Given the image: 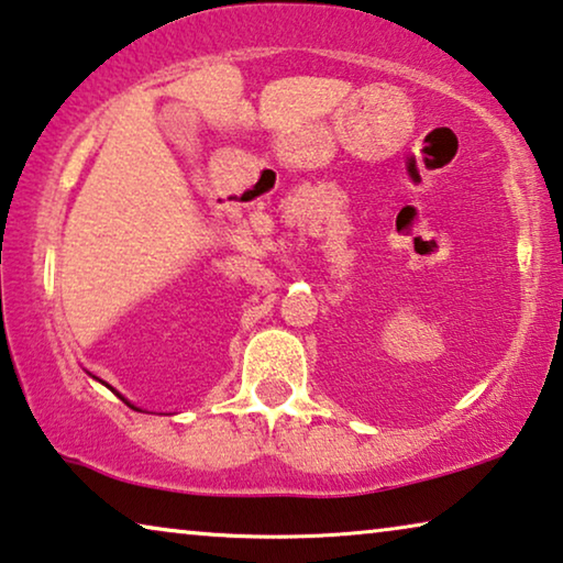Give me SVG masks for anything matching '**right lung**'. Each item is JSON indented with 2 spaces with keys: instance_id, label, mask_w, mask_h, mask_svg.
<instances>
[{
  "instance_id": "add662e5",
  "label": "right lung",
  "mask_w": 563,
  "mask_h": 563,
  "mask_svg": "<svg viewBox=\"0 0 563 563\" xmlns=\"http://www.w3.org/2000/svg\"><path fill=\"white\" fill-rule=\"evenodd\" d=\"M88 376H91V373H88ZM91 378H96V376H91ZM96 380H99V383H103L101 378H96ZM103 386H106V388H111V386H109V383H103ZM111 390H113V388H111ZM113 394H117V396L121 398V401H124L126 406H132V409H136V406H134L132 401H129V398H124V396H121V394H119V390H113ZM136 411H142V409H136Z\"/></svg>"
}]
</instances>
